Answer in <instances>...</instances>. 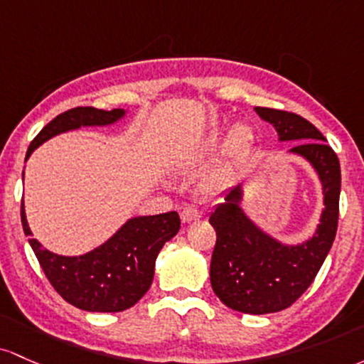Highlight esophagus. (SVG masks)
Returning <instances> with one entry per match:
<instances>
[{"label":"esophagus","instance_id":"34e87169","mask_svg":"<svg viewBox=\"0 0 364 364\" xmlns=\"http://www.w3.org/2000/svg\"><path fill=\"white\" fill-rule=\"evenodd\" d=\"M181 218H182L183 223H191V222H194V220L201 218V211H199L198 208H194V206H186L182 210Z\"/></svg>","mask_w":364,"mask_h":364}]
</instances>
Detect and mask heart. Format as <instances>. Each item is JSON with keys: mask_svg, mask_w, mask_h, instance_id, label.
I'll return each mask as SVG.
<instances>
[{"mask_svg": "<svg viewBox=\"0 0 364 364\" xmlns=\"http://www.w3.org/2000/svg\"><path fill=\"white\" fill-rule=\"evenodd\" d=\"M225 141V130L216 129L210 136L208 141V151H216ZM252 142H255V136H252V130L247 125H237L232 129L230 136L227 139V153L230 158H239L247 154L252 148Z\"/></svg>", "mask_w": 364, "mask_h": 364, "instance_id": "obj_1", "label": "heart"}]
</instances>
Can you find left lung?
Returning a JSON list of instances; mask_svg holds the SVG:
<instances>
[{"instance_id":"left-lung-1","label":"left lung","mask_w":364,"mask_h":364,"mask_svg":"<svg viewBox=\"0 0 364 364\" xmlns=\"http://www.w3.org/2000/svg\"><path fill=\"white\" fill-rule=\"evenodd\" d=\"M256 113L273 124L280 141H303L292 148L314 166L323 186L325 210L316 235L301 246H284L261 232L239 208L240 186L228 191L210 215L216 232L211 256V287L223 304L240 313L267 314L289 308L320 272L337 234L341 163L311 122L284 109Z\"/></svg>"}]
</instances>
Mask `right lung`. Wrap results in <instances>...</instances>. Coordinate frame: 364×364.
Returning a JSON list of instances; mask_svg holds the SVG:
<instances>
[{"label":"right lung","instance_id":"add662e5","mask_svg":"<svg viewBox=\"0 0 364 364\" xmlns=\"http://www.w3.org/2000/svg\"><path fill=\"white\" fill-rule=\"evenodd\" d=\"M124 115V109L77 106L53 118L27 149V156L44 141L82 125H108ZM22 227L36 252L44 275L67 303L84 311L117 313L132 308L149 291L154 277V261L166 240L177 235L181 218L177 211L139 216L125 223L103 246L84 256H58L44 249L27 225L26 211L20 210Z\"/></svg>","mask_w":364,"mask_h":364}]
</instances>
